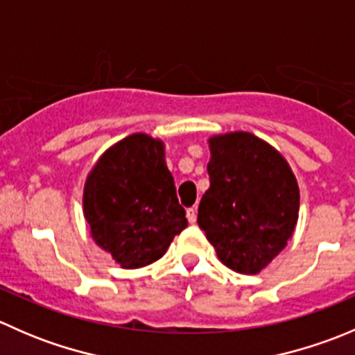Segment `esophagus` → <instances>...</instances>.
Returning a JSON list of instances; mask_svg holds the SVG:
<instances>
[{"label": "esophagus", "instance_id": "1", "mask_svg": "<svg viewBox=\"0 0 355 355\" xmlns=\"http://www.w3.org/2000/svg\"><path fill=\"white\" fill-rule=\"evenodd\" d=\"M187 220H189V223H192V225L198 221V211H196V207H189V209H187Z\"/></svg>", "mask_w": 355, "mask_h": 355}]
</instances>
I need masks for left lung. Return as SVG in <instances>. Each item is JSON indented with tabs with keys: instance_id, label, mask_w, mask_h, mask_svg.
Here are the masks:
<instances>
[{
	"instance_id": "left-lung-1",
	"label": "left lung",
	"mask_w": 355,
	"mask_h": 355,
	"mask_svg": "<svg viewBox=\"0 0 355 355\" xmlns=\"http://www.w3.org/2000/svg\"><path fill=\"white\" fill-rule=\"evenodd\" d=\"M209 189L198 223L230 270L257 275L282 250L299 218V185L287 159L249 132L209 139Z\"/></svg>"
}]
</instances>
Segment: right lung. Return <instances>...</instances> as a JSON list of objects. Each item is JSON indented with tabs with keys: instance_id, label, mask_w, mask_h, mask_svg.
<instances>
[{
	"instance_id": "1",
	"label": "right lung",
	"mask_w": 355,
	"mask_h": 355,
	"mask_svg": "<svg viewBox=\"0 0 355 355\" xmlns=\"http://www.w3.org/2000/svg\"><path fill=\"white\" fill-rule=\"evenodd\" d=\"M84 216L94 242L125 270L163 257L187 227L164 142L132 134L106 149L84 185Z\"/></svg>"
}]
</instances>
